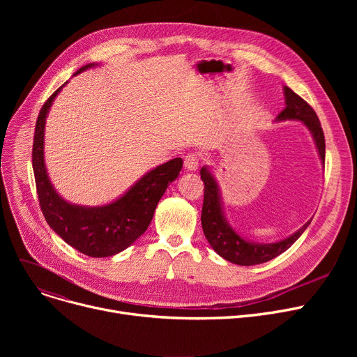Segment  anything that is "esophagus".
Listing matches in <instances>:
<instances>
[{
    "instance_id": "34e87169",
    "label": "esophagus",
    "mask_w": 357,
    "mask_h": 357,
    "mask_svg": "<svg viewBox=\"0 0 357 357\" xmlns=\"http://www.w3.org/2000/svg\"><path fill=\"white\" fill-rule=\"evenodd\" d=\"M183 166L186 171H197L199 166V158L195 153H188L183 159Z\"/></svg>"
}]
</instances>
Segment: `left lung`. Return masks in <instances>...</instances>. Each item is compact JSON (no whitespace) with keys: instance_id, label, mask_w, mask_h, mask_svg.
<instances>
[{"instance_id":"left-lung-1","label":"left lung","mask_w":357,"mask_h":357,"mask_svg":"<svg viewBox=\"0 0 357 357\" xmlns=\"http://www.w3.org/2000/svg\"><path fill=\"white\" fill-rule=\"evenodd\" d=\"M284 93H285L287 107L279 112L276 120L278 121H284V120L303 121L311 131L318 149V155H320L321 160L324 162L326 140H324V133H323L320 120H318L315 111L307 101H304L291 88L284 86ZM199 174L204 182V204H202V214H201V224H202L204 234L207 237L211 248L222 259L231 261V264L241 265V266L265 264V261H269L273 257L279 256L280 253L288 250L299 238V236H301L305 231V229L310 226L311 220L305 222L304 226L292 236L276 243H253V241L245 240L230 227V224L227 222L226 217H224L222 207H221V198H220V188L213 174L210 172V169L207 166H204Z\"/></svg>"}]
</instances>
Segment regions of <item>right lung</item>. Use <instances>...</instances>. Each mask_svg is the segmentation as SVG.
<instances>
[{"mask_svg": "<svg viewBox=\"0 0 357 357\" xmlns=\"http://www.w3.org/2000/svg\"><path fill=\"white\" fill-rule=\"evenodd\" d=\"M89 63L75 72L78 75ZM65 84L56 89L43 104L36 121L33 140V172L42 213L52 230L69 246L91 257L117 255L135 243L149 227L156 205L167 185L174 182L182 169V159L175 158L147 172L114 202L102 207H82L66 202L52 186L45 166V123L49 108Z\"/></svg>", "mask_w": 357, "mask_h": 357, "instance_id": "obj_1", "label": "right lung"}]
</instances>
